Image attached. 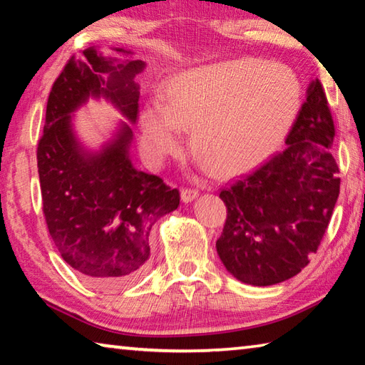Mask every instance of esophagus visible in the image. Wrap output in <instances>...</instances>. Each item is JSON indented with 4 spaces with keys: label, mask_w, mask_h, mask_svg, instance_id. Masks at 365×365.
<instances>
[{
    "label": "esophagus",
    "mask_w": 365,
    "mask_h": 365,
    "mask_svg": "<svg viewBox=\"0 0 365 365\" xmlns=\"http://www.w3.org/2000/svg\"><path fill=\"white\" fill-rule=\"evenodd\" d=\"M197 190L195 188H183L182 190V201L183 202H191L195 200V197H197Z\"/></svg>",
    "instance_id": "obj_1"
}]
</instances>
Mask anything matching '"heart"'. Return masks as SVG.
I'll return each instance as SVG.
<instances>
[{
  "instance_id": "heart-1",
  "label": "heart",
  "mask_w": 365,
  "mask_h": 365,
  "mask_svg": "<svg viewBox=\"0 0 365 365\" xmlns=\"http://www.w3.org/2000/svg\"><path fill=\"white\" fill-rule=\"evenodd\" d=\"M301 106L292 69L238 59L185 71L169 86L168 103L154 100L141 114L140 145L160 164L193 128L191 148L215 175L246 174L277 151Z\"/></svg>"
}]
</instances>
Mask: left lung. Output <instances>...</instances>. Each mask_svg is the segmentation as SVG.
<instances>
[{
    "label": "left lung",
    "instance_id": "obj_1",
    "mask_svg": "<svg viewBox=\"0 0 365 365\" xmlns=\"http://www.w3.org/2000/svg\"><path fill=\"white\" fill-rule=\"evenodd\" d=\"M333 137L329 101L316 78L285 150L222 188L227 220L215 248L235 279L269 287L292 279L309 264L339 195V169L330 153Z\"/></svg>",
    "mask_w": 365,
    "mask_h": 365
}]
</instances>
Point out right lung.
Segmentation results:
<instances>
[{"mask_svg":"<svg viewBox=\"0 0 365 365\" xmlns=\"http://www.w3.org/2000/svg\"><path fill=\"white\" fill-rule=\"evenodd\" d=\"M145 66L140 59L117 64L96 48H86L82 58L72 56L49 91L36 148L49 235L64 261L101 289L138 279L150 257L151 228L175 211L180 193L158 175L133 168L128 123L122 122L100 151H88L76 137L72 117L88 98H104L128 122H137L140 86L133 78Z\"/></svg>","mask_w":365,"mask_h":365,"instance_id":"obj_1","label":"right lung"}]
</instances>
